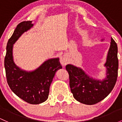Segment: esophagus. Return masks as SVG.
Segmentation results:
<instances>
[{
    "label": "esophagus",
    "mask_w": 122,
    "mask_h": 122,
    "mask_svg": "<svg viewBox=\"0 0 122 122\" xmlns=\"http://www.w3.org/2000/svg\"><path fill=\"white\" fill-rule=\"evenodd\" d=\"M60 61H61V64L62 66H66L69 62V59H68V56L67 55H63L61 56L60 59Z\"/></svg>",
    "instance_id": "esophagus-1"
}]
</instances>
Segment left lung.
I'll return each instance as SVG.
<instances>
[{
  "label": "left lung",
  "mask_w": 122,
  "mask_h": 122,
  "mask_svg": "<svg viewBox=\"0 0 122 122\" xmlns=\"http://www.w3.org/2000/svg\"><path fill=\"white\" fill-rule=\"evenodd\" d=\"M117 46L111 38V45L104 66L107 76L102 80L88 75L80 67L69 64L66 69L69 74L70 87L77 101L86 105H94L105 98L116 84L118 71Z\"/></svg>",
  "instance_id": "left-lung-1"
}]
</instances>
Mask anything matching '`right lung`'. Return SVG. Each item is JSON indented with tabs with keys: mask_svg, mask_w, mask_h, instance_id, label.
Returning <instances> with one entry per match:
<instances>
[{
	"mask_svg": "<svg viewBox=\"0 0 122 122\" xmlns=\"http://www.w3.org/2000/svg\"><path fill=\"white\" fill-rule=\"evenodd\" d=\"M33 25L31 21L21 22L17 25L7 42L5 67L7 83L11 91L27 102L39 104L48 99L55 74L62 66L59 57L47 60L37 69L30 71L23 70L15 65L13 56V44Z\"/></svg>",
	"mask_w": 122,
	"mask_h": 122,
	"instance_id": "add662e5",
	"label": "right lung"
}]
</instances>
